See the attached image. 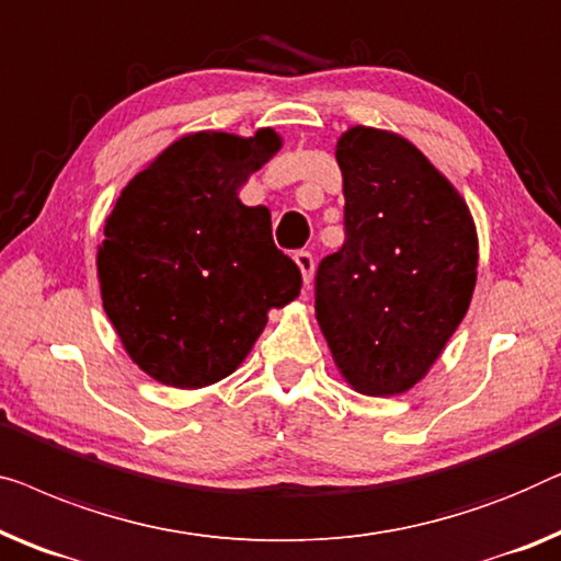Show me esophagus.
<instances>
[{"instance_id": "1", "label": "esophagus", "mask_w": 561, "mask_h": 561, "mask_svg": "<svg viewBox=\"0 0 561 561\" xmlns=\"http://www.w3.org/2000/svg\"><path fill=\"white\" fill-rule=\"evenodd\" d=\"M294 261L298 265L300 275H304V283L308 286V283H311V278H313V255L308 253V250H298V253L294 255Z\"/></svg>"}]
</instances>
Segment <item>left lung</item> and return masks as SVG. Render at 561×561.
<instances>
[{
    "instance_id": "left-lung-1",
    "label": "left lung",
    "mask_w": 561,
    "mask_h": 561,
    "mask_svg": "<svg viewBox=\"0 0 561 561\" xmlns=\"http://www.w3.org/2000/svg\"><path fill=\"white\" fill-rule=\"evenodd\" d=\"M336 161L346 240L316 271V319L356 392L402 394L468 311L476 225L456 186L402 136L352 126Z\"/></svg>"
}]
</instances>
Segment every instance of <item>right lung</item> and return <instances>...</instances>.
I'll return each instance as SVG.
<instances>
[{
    "label": "right lung",
    "mask_w": 561,
    "mask_h": 561,
    "mask_svg": "<svg viewBox=\"0 0 561 561\" xmlns=\"http://www.w3.org/2000/svg\"><path fill=\"white\" fill-rule=\"evenodd\" d=\"M280 136H182L124 186L103 227L105 316L128 356L161 385L197 389L240 367L267 311L300 294L298 265L273 242L267 207L238 192Z\"/></svg>",
    "instance_id": "1"
}]
</instances>
